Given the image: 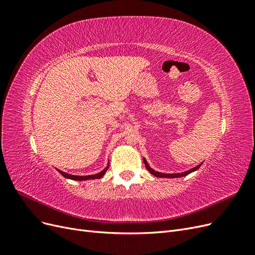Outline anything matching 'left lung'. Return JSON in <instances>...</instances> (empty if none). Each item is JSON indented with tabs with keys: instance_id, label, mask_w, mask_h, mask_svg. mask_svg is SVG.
Returning <instances> with one entry per match:
<instances>
[{
	"instance_id": "obj_1",
	"label": "left lung",
	"mask_w": 255,
	"mask_h": 255,
	"mask_svg": "<svg viewBox=\"0 0 255 255\" xmlns=\"http://www.w3.org/2000/svg\"><path fill=\"white\" fill-rule=\"evenodd\" d=\"M143 163H144V165H145L146 170H148L151 174L155 175V176H157V177H168V179H170V177H171V179H175V177H181V176L187 175V174H189V173H191V172H194V171L198 170V169H199L200 167H201V165H202V163L199 164L198 166H196V167H194V168H191V169H189V170L185 171V172H182V173H163V172L155 171V170H154V169H152V168L149 166L148 161L145 160V158H143Z\"/></svg>"
}]
</instances>
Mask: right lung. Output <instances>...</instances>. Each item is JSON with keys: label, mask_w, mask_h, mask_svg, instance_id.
I'll list each match as a JSON object with an SVG mask.
<instances>
[{"label": "right lung", "mask_w": 255, "mask_h": 255, "mask_svg": "<svg viewBox=\"0 0 255 255\" xmlns=\"http://www.w3.org/2000/svg\"><path fill=\"white\" fill-rule=\"evenodd\" d=\"M109 166H110V163L107 164V166L103 169V170L101 172H99L97 174H91V175H72V174H69V173H66L64 171L61 170H58V169H56V170L63 175L64 177H66V179H70V180H73V181H87V180H94V179H101V177L105 174V172L107 171V169H109Z\"/></svg>", "instance_id": "right-lung-1"}]
</instances>
